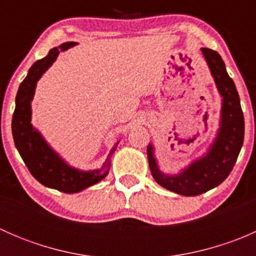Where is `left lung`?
Segmentation results:
<instances>
[{
    "instance_id": "8db88e82",
    "label": "left lung",
    "mask_w": 256,
    "mask_h": 256,
    "mask_svg": "<svg viewBox=\"0 0 256 256\" xmlns=\"http://www.w3.org/2000/svg\"><path fill=\"white\" fill-rule=\"evenodd\" d=\"M204 58L223 98L220 128L207 156L193 162L178 176L161 174L151 144L147 157L154 180L166 190L182 196H198L220 184L233 170L244 141V116L234 82L226 70L223 59L213 49L202 48Z\"/></svg>"
}]
</instances>
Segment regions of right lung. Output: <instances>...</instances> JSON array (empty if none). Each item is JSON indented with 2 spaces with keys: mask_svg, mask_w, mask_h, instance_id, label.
<instances>
[{
  "mask_svg": "<svg viewBox=\"0 0 256 256\" xmlns=\"http://www.w3.org/2000/svg\"><path fill=\"white\" fill-rule=\"evenodd\" d=\"M76 42H66L58 48L49 50L48 56L30 66L28 76L20 82L16 96V109L12 116V134L20 157L32 176L46 187L64 193H76L106 177L110 161L95 171L82 172L69 167L43 140L40 132L30 124V100L34 95L37 82L53 64L62 50L76 46ZM115 148H112V151Z\"/></svg>",
  "mask_w": 256,
  "mask_h": 256,
  "instance_id": "add662e5",
  "label": "right lung"
}]
</instances>
